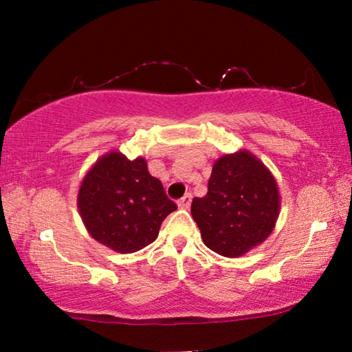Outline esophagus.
<instances>
[{"label":"esophagus","instance_id":"obj_1","mask_svg":"<svg viewBox=\"0 0 352 352\" xmlns=\"http://www.w3.org/2000/svg\"><path fill=\"white\" fill-rule=\"evenodd\" d=\"M190 201H192V194H186L182 199L177 200V206L182 210H187L190 206Z\"/></svg>","mask_w":352,"mask_h":352}]
</instances>
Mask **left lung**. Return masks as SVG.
<instances>
[{"label": "left lung", "instance_id": "left-lung-1", "mask_svg": "<svg viewBox=\"0 0 352 352\" xmlns=\"http://www.w3.org/2000/svg\"><path fill=\"white\" fill-rule=\"evenodd\" d=\"M280 195L271 171L253 153L239 151L214 162L205 197L190 213L204 243L226 258H239L271 235Z\"/></svg>", "mask_w": 352, "mask_h": 352}]
</instances>
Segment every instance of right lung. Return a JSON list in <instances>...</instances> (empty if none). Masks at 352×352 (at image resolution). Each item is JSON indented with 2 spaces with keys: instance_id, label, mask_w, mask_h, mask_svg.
<instances>
[{
  "instance_id": "obj_1",
  "label": "right lung",
  "mask_w": 352,
  "mask_h": 352,
  "mask_svg": "<svg viewBox=\"0 0 352 352\" xmlns=\"http://www.w3.org/2000/svg\"><path fill=\"white\" fill-rule=\"evenodd\" d=\"M176 208L142 157L128 160L115 151L94 163L78 190V210L91 237L118 253L152 243Z\"/></svg>"
}]
</instances>
